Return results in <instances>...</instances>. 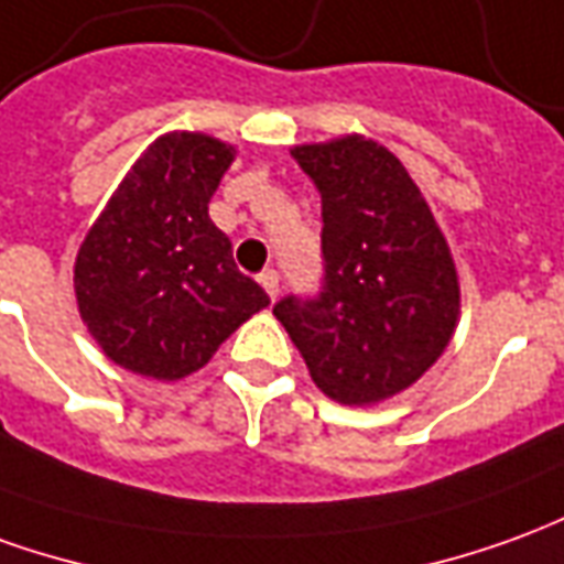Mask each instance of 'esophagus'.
Returning a JSON list of instances; mask_svg holds the SVG:
<instances>
[{"instance_id": "1", "label": "esophagus", "mask_w": 564, "mask_h": 564, "mask_svg": "<svg viewBox=\"0 0 564 564\" xmlns=\"http://www.w3.org/2000/svg\"><path fill=\"white\" fill-rule=\"evenodd\" d=\"M259 283L265 286V293H269L271 299H278V295H281V278H278V271L274 269L262 271V274H259Z\"/></svg>"}]
</instances>
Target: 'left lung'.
<instances>
[{
	"label": "left lung",
	"instance_id": "obj_1",
	"mask_svg": "<svg viewBox=\"0 0 564 564\" xmlns=\"http://www.w3.org/2000/svg\"><path fill=\"white\" fill-rule=\"evenodd\" d=\"M323 204V293L283 299L314 384L341 405L412 388L448 348L460 283L443 228L403 161L364 133L290 149Z\"/></svg>",
	"mask_w": 564,
	"mask_h": 564
}]
</instances>
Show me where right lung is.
<instances>
[{
    "label": "right lung",
    "mask_w": 564,
    "mask_h": 564,
    "mask_svg": "<svg viewBox=\"0 0 564 564\" xmlns=\"http://www.w3.org/2000/svg\"><path fill=\"white\" fill-rule=\"evenodd\" d=\"M238 155L200 131L159 137L94 219L73 265L82 323L128 372L180 381L269 295L238 271L210 198Z\"/></svg>",
    "instance_id": "right-lung-1"
}]
</instances>
